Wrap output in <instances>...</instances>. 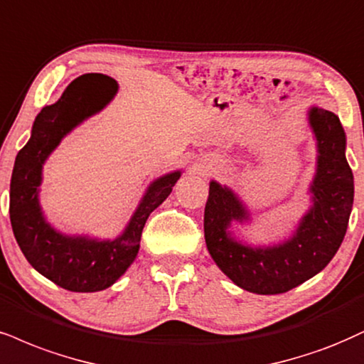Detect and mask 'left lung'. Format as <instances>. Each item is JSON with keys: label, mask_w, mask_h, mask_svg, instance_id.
I'll list each match as a JSON object with an SVG mask.
<instances>
[{"label": "left lung", "mask_w": 364, "mask_h": 364, "mask_svg": "<svg viewBox=\"0 0 364 364\" xmlns=\"http://www.w3.org/2000/svg\"><path fill=\"white\" fill-rule=\"evenodd\" d=\"M316 133L317 172L311 186L314 205L295 235L282 245L251 248L235 241L231 221L248 219L232 191L210 182L204 209V237L218 267L241 289L262 295L284 294L317 275L333 259L346 235L354 181L346 155V134L338 116L322 107L309 111Z\"/></svg>", "instance_id": "left-lung-1"}]
</instances>
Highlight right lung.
<instances>
[{"mask_svg":"<svg viewBox=\"0 0 364 364\" xmlns=\"http://www.w3.org/2000/svg\"><path fill=\"white\" fill-rule=\"evenodd\" d=\"M116 91V80L102 74L73 80L60 100L45 106L35 118L31 138L18 151L13 167L10 219L16 243L35 270L70 291L105 290L127 272L136 258L148 216L181 177V172H173L151 183L128 228L113 241L64 236L45 223L38 204L43 161L70 129L101 111Z\"/></svg>","mask_w":364,"mask_h":364,"instance_id":"obj_1","label":"right lung"}]
</instances>
